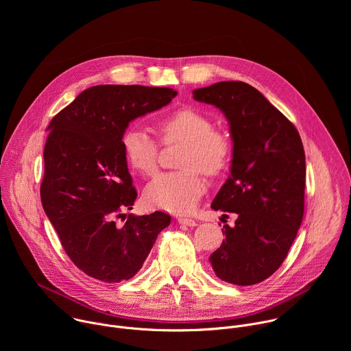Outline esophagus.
<instances>
[{
  "instance_id": "obj_1",
  "label": "esophagus",
  "mask_w": 351,
  "mask_h": 351,
  "mask_svg": "<svg viewBox=\"0 0 351 351\" xmlns=\"http://www.w3.org/2000/svg\"><path fill=\"white\" fill-rule=\"evenodd\" d=\"M178 222L182 223V225H187V226H195L197 222L194 219H190V218H183V217H179L178 218Z\"/></svg>"
}]
</instances>
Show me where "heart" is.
<instances>
[{
    "label": "heart",
    "instance_id": "1",
    "mask_svg": "<svg viewBox=\"0 0 351 351\" xmlns=\"http://www.w3.org/2000/svg\"><path fill=\"white\" fill-rule=\"evenodd\" d=\"M156 130L162 144L182 143L176 172L158 175L144 190L149 207L168 213H190L206 184L199 175H219L229 164L232 141L229 136L214 129L213 121L193 108L176 110L156 122ZM122 152L128 164L143 176H153L158 169V144L138 129L123 132Z\"/></svg>",
    "mask_w": 351,
    "mask_h": 351
}]
</instances>
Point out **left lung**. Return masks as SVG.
<instances>
[{
	"label": "left lung",
	"instance_id": "1",
	"mask_svg": "<svg viewBox=\"0 0 351 351\" xmlns=\"http://www.w3.org/2000/svg\"><path fill=\"white\" fill-rule=\"evenodd\" d=\"M219 108L230 125V175L211 208L237 215L211 254L215 275L233 285H256L285 261L304 215L306 156L294 125L253 86L219 82L193 91Z\"/></svg>",
	"mask_w": 351,
	"mask_h": 351
}]
</instances>
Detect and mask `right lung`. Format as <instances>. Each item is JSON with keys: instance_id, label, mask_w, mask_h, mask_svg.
Listing matches in <instances>:
<instances>
[{"instance_id": "add662e5", "label": "right lung", "mask_w": 351, "mask_h": 351, "mask_svg": "<svg viewBox=\"0 0 351 351\" xmlns=\"http://www.w3.org/2000/svg\"><path fill=\"white\" fill-rule=\"evenodd\" d=\"M168 87L103 84L82 91L48 125L43 208L72 263L103 282L133 278L171 217L129 214L137 197L122 152L129 122L169 104Z\"/></svg>"}]
</instances>
